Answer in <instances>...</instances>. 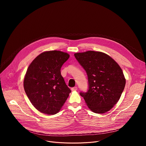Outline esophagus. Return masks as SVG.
Wrapping results in <instances>:
<instances>
[{"label":"esophagus","instance_id":"1","mask_svg":"<svg viewBox=\"0 0 146 146\" xmlns=\"http://www.w3.org/2000/svg\"><path fill=\"white\" fill-rule=\"evenodd\" d=\"M71 90H72V91H76V90H78V88H77V87H74V88H72L71 89Z\"/></svg>","mask_w":146,"mask_h":146}]
</instances>
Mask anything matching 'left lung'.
<instances>
[{"mask_svg":"<svg viewBox=\"0 0 146 146\" xmlns=\"http://www.w3.org/2000/svg\"><path fill=\"white\" fill-rule=\"evenodd\" d=\"M74 57L86 72L89 90L80 95L95 113L109 111L121 96L125 78L120 66L106 54L94 51L76 52Z\"/></svg>","mask_w":146,"mask_h":146,"instance_id":"left-lung-1","label":"left lung"}]
</instances>
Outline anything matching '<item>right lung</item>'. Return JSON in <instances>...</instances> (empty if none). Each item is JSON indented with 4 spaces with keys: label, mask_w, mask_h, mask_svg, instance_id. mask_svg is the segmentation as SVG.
<instances>
[{
    "label": "right lung",
    "mask_w": 146,
    "mask_h": 146,
    "mask_svg": "<svg viewBox=\"0 0 146 146\" xmlns=\"http://www.w3.org/2000/svg\"><path fill=\"white\" fill-rule=\"evenodd\" d=\"M70 55L61 51L41 53L30 64L24 79L25 93L33 105L48 115L58 113L71 92L61 75Z\"/></svg>",
    "instance_id": "right-lung-1"
}]
</instances>
